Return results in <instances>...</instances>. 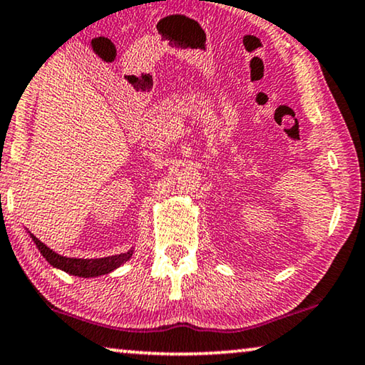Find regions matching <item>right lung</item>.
Instances as JSON below:
<instances>
[{"mask_svg": "<svg viewBox=\"0 0 365 365\" xmlns=\"http://www.w3.org/2000/svg\"><path fill=\"white\" fill-rule=\"evenodd\" d=\"M31 238L34 243H36L38 251H41V255L46 257L50 264L60 269V271H65L76 277L104 276V274H109L112 271H115L117 267H120L124 262L130 259L133 255V250H130L127 251V253H120V255H114L108 257H94V259L68 257V256H61L58 253H55L53 250H50L47 245H43L42 241L34 237L32 233H31Z\"/></svg>", "mask_w": 365, "mask_h": 365, "instance_id": "1", "label": "right lung"}]
</instances>
